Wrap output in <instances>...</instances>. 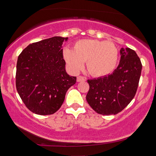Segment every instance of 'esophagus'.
Returning a JSON list of instances; mask_svg holds the SVG:
<instances>
[{"instance_id": "esophagus-1", "label": "esophagus", "mask_w": 156, "mask_h": 156, "mask_svg": "<svg viewBox=\"0 0 156 156\" xmlns=\"http://www.w3.org/2000/svg\"><path fill=\"white\" fill-rule=\"evenodd\" d=\"M85 80H86V78H84V77H83V76H78V77H77V81L78 82H84V81H85Z\"/></svg>"}]
</instances>
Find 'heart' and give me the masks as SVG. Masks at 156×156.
I'll return each instance as SVG.
<instances>
[{
	"label": "heart",
	"mask_w": 156,
	"mask_h": 156,
	"mask_svg": "<svg viewBox=\"0 0 156 156\" xmlns=\"http://www.w3.org/2000/svg\"><path fill=\"white\" fill-rule=\"evenodd\" d=\"M63 56L68 67L78 72L86 61L87 69L94 76H105L113 72L118 60V49L112 42L84 39L76 42L73 49L65 48Z\"/></svg>",
	"instance_id": "b5f03b06"
}]
</instances>
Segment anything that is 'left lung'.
<instances>
[{
	"instance_id": "1",
	"label": "left lung",
	"mask_w": 156,
	"mask_h": 156,
	"mask_svg": "<svg viewBox=\"0 0 156 156\" xmlns=\"http://www.w3.org/2000/svg\"><path fill=\"white\" fill-rule=\"evenodd\" d=\"M120 60L113 73L88 80L87 101L99 114L115 115L130 103L136 94L142 63L134 50L120 49Z\"/></svg>"
}]
</instances>
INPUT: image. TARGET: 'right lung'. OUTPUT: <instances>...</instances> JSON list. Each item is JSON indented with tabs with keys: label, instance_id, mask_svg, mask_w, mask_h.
Listing matches in <instances>:
<instances>
[{
	"label": "right lung",
	"instance_id": "1",
	"mask_svg": "<svg viewBox=\"0 0 156 156\" xmlns=\"http://www.w3.org/2000/svg\"><path fill=\"white\" fill-rule=\"evenodd\" d=\"M67 39L54 36L34 43L18 56L16 87L25 106L36 114L56 113L76 83V77L65 71L62 44Z\"/></svg>",
	"mask_w": 156,
	"mask_h": 156
}]
</instances>
